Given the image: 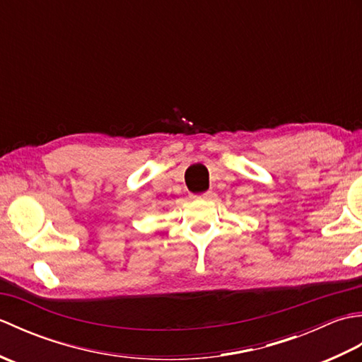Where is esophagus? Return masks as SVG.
Here are the masks:
<instances>
[{
  "instance_id": "esophagus-1",
  "label": "esophagus",
  "mask_w": 362,
  "mask_h": 362,
  "mask_svg": "<svg viewBox=\"0 0 362 362\" xmlns=\"http://www.w3.org/2000/svg\"><path fill=\"white\" fill-rule=\"evenodd\" d=\"M211 196H213L211 191H205V193L196 194V196H193V197H197V199H211Z\"/></svg>"
}]
</instances>
